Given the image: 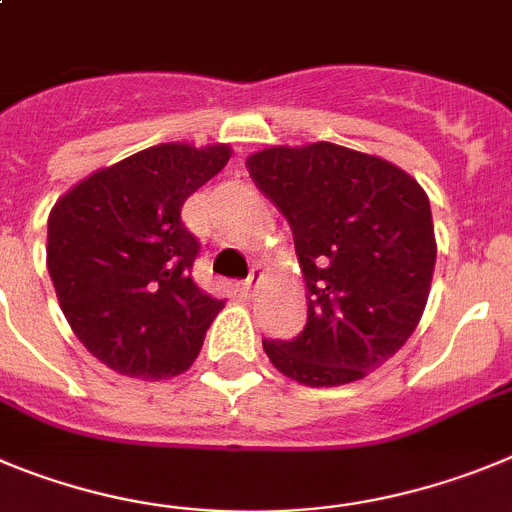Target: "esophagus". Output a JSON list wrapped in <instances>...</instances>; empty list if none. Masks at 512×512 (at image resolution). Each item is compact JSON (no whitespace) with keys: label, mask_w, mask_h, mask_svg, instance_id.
I'll use <instances>...</instances> for the list:
<instances>
[{"label":"esophagus","mask_w":512,"mask_h":512,"mask_svg":"<svg viewBox=\"0 0 512 512\" xmlns=\"http://www.w3.org/2000/svg\"><path fill=\"white\" fill-rule=\"evenodd\" d=\"M260 278H262L260 267H252L250 278H247L245 283H242V293H245V298L255 296V288H257V283H260Z\"/></svg>","instance_id":"1"}]
</instances>
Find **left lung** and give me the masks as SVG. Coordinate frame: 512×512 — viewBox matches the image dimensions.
Returning <instances> with one entry per match:
<instances>
[{"mask_svg": "<svg viewBox=\"0 0 512 512\" xmlns=\"http://www.w3.org/2000/svg\"><path fill=\"white\" fill-rule=\"evenodd\" d=\"M255 186L288 219L308 319L293 339H262L285 377L308 388L362 380L423 316L436 265L431 204L405 170L334 142L267 147L247 158Z\"/></svg>", "mask_w": 512, "mask_h": 512, "instance_id": "8db88e82", "label": "left lung"}]
</instances>
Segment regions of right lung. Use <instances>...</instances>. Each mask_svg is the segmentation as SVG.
<instances>
[{"label":"right lung","mask_w":512,"mask_h":512,"mask_svg":"<svg viewBox=\"0 0 512 512\" xmlns=\"http://www.w3.org/2000/svg\"><path fill=\"white\" fill-rule=\"evenodd\" d=\"M229 145H155L91 173L48 216V273L78 342L114 372L181 375L224 308L193 283L199 239L181 219Z\"/></svg>","instance_id":"add662e5"}]
</instances>
